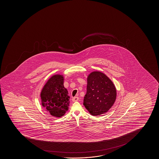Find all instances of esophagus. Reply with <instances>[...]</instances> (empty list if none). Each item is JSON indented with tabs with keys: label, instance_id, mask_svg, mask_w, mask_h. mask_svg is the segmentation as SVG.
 <instances>
[{
	"label": "esophagus",
	"instance_id": "esophagus-1",
	"mask_svg": "<svg viewBox=\"0 0 159 159\" xmlns=\"http://www.w3.org/2000/svg\"><path fill=\"white\" fill-rule=\"evenodd\" d=\"M79 98L78 97H73L72 98V101L73 102H76V101H78Z\"/></svg>",
	"mask_w": 159,
	"mask_h": 159
}]
</instances>
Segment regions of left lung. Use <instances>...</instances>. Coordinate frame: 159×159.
Masks as SVG:
<instances>
[{"instance_id":"left-lung-1","label":"left lung","mask_w":159,"mask_h":159,"mask_svg":"<svg viewBox=\"0 0 159 159\" xmlns=\"http://www.w3.org/2000/svg\"><path fill=\"white\" fill-rule=\"evenodd\" d=\"M87 80V92L83 104L91 115L104 114L115 102V86L109 78L99 71L91 73Z\"/></svg>"}]
</instances>
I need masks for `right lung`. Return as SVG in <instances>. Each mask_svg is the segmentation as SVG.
<instances>
[{
  "mask_svg": "<svg viewBox=\"0 0 159 159\" xmlns=\"http://www.w3.org/2000/svg\"><path fill=\"white\" fill-rule=\"evenodd\" d=\"M64 78L55 74L49 79L41 92L42 105L51 115L61 117L70 105V96L63 86Z\"/></svg>",
  "mask_w": 159,
  "mask_h": 159,
  "instance_id": "obj_1",
  "label": "right lung"
}]
</instances>
